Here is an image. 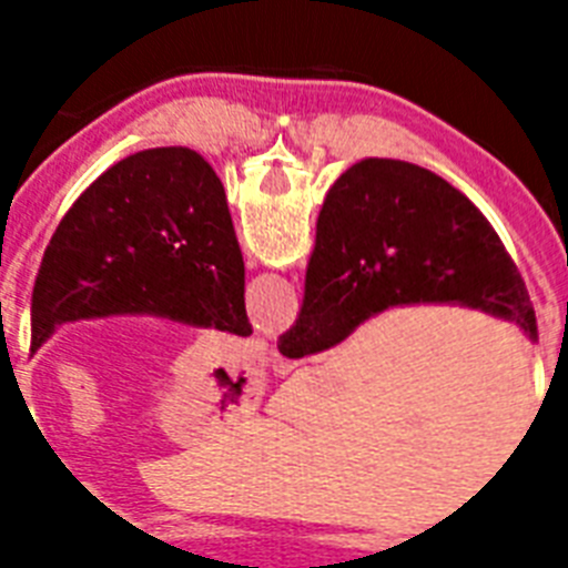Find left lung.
Returning a JSON list of instances; mask_svg holds the SVG:
<instances>
[{
	"label": "left lung",
	"mask_w": 568,
	"mask_h": 568,
	"mask_svg": "<svg viewBox=\"0 0 568 568\" xmlns=\"http://www.w3.org/2000/svg\"><path fill=\"white\" fill-rule=\"evenodd\" d=\"M109 315L253 333L226 194L189 146L129 155L61 217L31 292V354L61 324Z\"/></svg>",
	"instance_id": "1"
}]
</instances>
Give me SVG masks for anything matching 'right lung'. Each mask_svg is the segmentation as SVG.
I'll list each match as a JSON object with an SVG mask.
<instances>
[{"mask_svg":"<svg viewBox=\"0 0 568 568\" xmlns=\"http://www.w3.org/2000/svg\"><path fill=\"white\" fill-rule=\"evenodd\" d=\"M413 303L480 310L537 342L525 280L477 205L418 164L363 159L321 205L301 315L276 347L288 359L321 354Z\"/></svg>","mask_w":568,"mask_h":568,"instance_id":"obj_1","label":"right lung"}]
</instances>
